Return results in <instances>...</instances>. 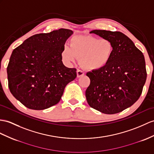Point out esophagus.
<instances>
[{"mask_svg":"<svg viewBox=\"0 0 154 154\" xmlns=\"http://www.w3.org/2000/svg\"><path fill=\"white\" fill-rule=\"evenodd\" d=\"M77 72V77L78 78H80L81 76H83L84 75V71H82V70H79V69L77 70V72Z\"/></svg>","mask_w":154,"mask_h":154,"instance_id":"34e87169","label":"esophagus"}]
</instances>
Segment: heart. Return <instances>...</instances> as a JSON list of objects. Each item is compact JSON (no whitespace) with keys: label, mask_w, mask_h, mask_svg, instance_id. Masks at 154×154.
I'll return each mask as SVG.
<instances>
[{"label":"heart","mask_w":154,"mask_h":154,"mask_svg":"<svg viewBox=\"0 0 154 154\" xmlns=\"http://www.w3.org/2000/svg\"><path fill=\"white\" fill-rule=\"evenodd\" d=\"M115 51L113 42L109 39H100L90 36H75L70 40V47L65 45L61 55L67 63L80 58L84 69L99 70L110 62Z\"/></svg>","instance_id":"b5f03b06"}]
</instances>
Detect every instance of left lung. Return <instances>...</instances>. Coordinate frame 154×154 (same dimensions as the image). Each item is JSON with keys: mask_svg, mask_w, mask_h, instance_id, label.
I'll use <instances>...</instances> for the list:
<instances>
[{"mask_svg": "<svg viewBox=\"0 0 154 154\" xmlns=\"http://www.w3.org/2000/svg\"><path fill=\"white\" fill-rule=\"evenodd\" d=\"M90 33L110 40L115 51L105 66L86 74L90 79L86 99L102 113H119L132 106L142 92L147 77L144 55L121 32L93 30Z\"/></svg>", "mask_w": 154, "mask_h": 154, "instance_id": "8db88e82", "label": "left lung"}]
</instances>
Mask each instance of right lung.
<instances>
[{
    "label": "right lung",
    "mask_w": 154,
    "mask_h": 154,
    "mask_svg": "<svg viewBox=\"0 0 154 154\" xmlns=\"http://www.w3.org/2000/svg\"><path fill=\"white\" fill-rule=\"evenodd\" d=\"M72 33L60 29L36 34L13 50L7 67L8 88L25 106L39 110L55 105L76 78V69L66 67L61 55Z\"/></svg>",
    "instance_id": "right-lung-1"
}]
</instances>
